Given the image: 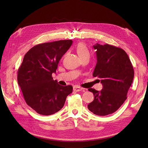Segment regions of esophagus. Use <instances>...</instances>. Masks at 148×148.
Segmentation results:
<instances>
[{
	"instance_id": "1",
	"label": "esophagus",
	"mask_w": 148,
	"mask_h": 148,
	"mask_svg": "<svg viewBox=\"0 0 148 148\" xmlns=\"http://www.w3.org/2000/svg\"><path fill=\"white\" fill-rule=\"evenodd\" d=\"M82 89H83V88L79 87V86H73V91H77V92L80 91H82Z\"/></svg>"
}]
</instances>
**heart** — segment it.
<instances>
[{
    "label": "heart",
    "instance_id": "b5f03b06",
    "mask_svg": "<svg viewBox=\"0 0 148 148\" xmlns=\"http://www.w3.org/2000/svg\"><path fill=\"white\" fill-rule=\"evenodd\" d=\"M75 49L80 58L89 55V51L88 50L86 45H85V44L83 42L78 43L77 45V46H76Z\"/></svg>",
    "mask_w": 148,
    "mask_h": 148
}]
</instances>
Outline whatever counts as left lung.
I'll list each match as a JSON object with an SVG mask.
<instances>
[{
	"label": "left lung",
	"instance_id": "1",
	"mask_svg": "<svg viewBox=\"0 0 148 148\" xmlns=\"http://www.w3.org/2000/svg\"><path fill=\"white\" fill-rule=\"evenodd\" d=\"M93 47L96 50L97 64L92 76L101 79L103 88L101 91L88 89L95 99L88 108L93 114L104 116L115 112L127 99L134 70L127 53L122 49L97 43Z\"/></svg>",
	"mask_w": 148,
	"mask_h": 148
}]
</instances>
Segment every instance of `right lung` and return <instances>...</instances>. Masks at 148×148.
I'll return each mask as SVG.
<instances>
[{"mask_svg": "<svg viewBox=\"0 0 148 148\" xmlns=\"http://www.w3.org/2000/svg\"><path fill=\"white\" fill-rule=\"evenodd\" d=\"M72 42L70 39L60 40L34 46L26 53L18 70V83L26 104L39 114L57 112L72 92V86H61L52 77Z\"/></svg>", "mask_w": 148, "mask_h": 148, "instance_id": "add662e5", "label": "right lung"}]
</instances>
